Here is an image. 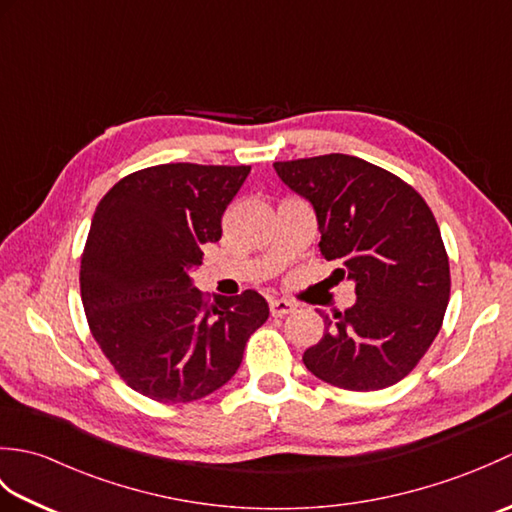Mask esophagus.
<instances>
[{
    "label": "esophagus",
    "instance_id": "34e87169",
    "mask_svg": "<svg viewBox=\"0 0 512 512\" xmlns=\"http://www.w3.org/2000/svg\"><path fill=\"white\" fill-rule=\"evenodd\" d=\"M292 310H295V303L288 301V299H273V301H270V314H273V317H286V314H290Z\"/></svg>",
    "mask_w": 512,
    "mask_h": 512
}]
</instances>
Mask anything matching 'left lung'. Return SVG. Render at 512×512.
Wrapping results in <instances>:
<instances>
[{
  "mask_svg": "<svg viewBox=\"0 0 512 512\" xmlns=\"http://www.w3.org/2000/svg\"><path fill=\"white\" fill-rule=\"evenodd\" d=\"M281 182L317 213L321 255L341 262L356 303L321 312L323 339L303 352L310 372L341 389L374 391L405 378L436 339L449 303V257L436 217L394 173L345 154L275 162Z\"/></svg>",
  "mask_w": 512,
  "mask_h": 512,
  "instance_id": "8db88e82",
  "label": "left lung"
}]
</instances>
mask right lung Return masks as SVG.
<instances>
[{"instance_id":"right-lung-1","label":"right lung","mask_w":512,"mask_h":512,"mask_svg":"<svg viewBox=\"0 0 512 512\" xmlns=\"http://www.w3.org/2000/svg\"><path fill=\"white\" fill-rule=\"evenodd\" d=\"M250 167L171 165L129 173L105 193L81 257L92 336L125 383L151 400L191 402L226 385L268 319L255 290L206 303L191 273Z\"/></svg>"}]
</instances>
